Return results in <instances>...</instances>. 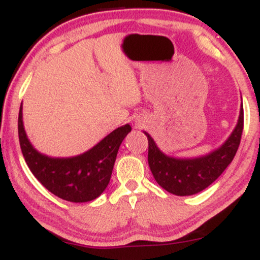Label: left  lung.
I'll use <instances>...</instances> for the list:
<instances>
[{
    "mask_svg": "<svg viewBox=\"0 0 260 260\" xmlns=\"http://www.w3.org/2000/svg\"><path fill=\"white\" fill-rule=\"evenodd\" d=\"M243 131V107L237 126L225 143L213 153L196 159H176L156 147L147 132L148 162L154 178L168 192L176 196H192L210 186L234 160Z\"/></svg>",
    "mask_w": 260,
    "mask_h": 260,
    "instance_id": "8db88e82",
    "label": "left lung"
}]
</instances>
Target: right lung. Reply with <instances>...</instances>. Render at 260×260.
<instances>
[{"mask_svg":"<svg viewBox=\"0 0 260 260\" xmlns=\"http://www.w3.org/2000/svg\"><path fill=\"white\" fill-rule=\"evenodd\" d=\"M22 117L20 106L18 136L28 168L52 194L73 203L90 202L105 190L122 140L132 129L129 124L118 127L84 154L73 157H50L39 153L30 144Z\"/></svg>","mask_w":260,"mask_h":260,"instance_id":"obj_1","label":"right lung"}]
</instances>
